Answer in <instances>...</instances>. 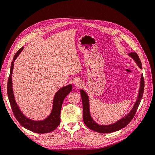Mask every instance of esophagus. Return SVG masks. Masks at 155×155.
<instances>
[{
  "instance_id": "34e87169",
  "label": "esophagus",
  "mask_w": 155,
  "mask_h": 155,
  "mask_svg": "<svg viewBox=\"0 0 155 155\" xmlns=\"http://www.w3.org/2000/svg\"><path fill=\"white\" fill-rule=\"evenodd\" d=\"M74 85L76 87H81L82 85H83V82L81 80H80V79H76V80L74 81Z\"/></svg>"
}]
</instances>
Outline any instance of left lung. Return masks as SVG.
Listing matches in <instances>:
<instances>
[{
  "label": "left lung",
  "mask_w": 155,
  "mask_h": 155,
  "mask_svg": "<svg viewBox=\"0 0 155 155\" xmlns=\"http://www.w3.org/2000/svg\"><path fill=\"white\" fill-rule=\"evenodd\" d=\"M127 55L134 60V61L137 63L138 67L140 68H142L141 61H140L138 55L135 51L128 54ZM143 90L144 79L143 77V74H141V78H140V87L138 91V93L137 97L131 110L127 114H125L124 117H122V118H120L118 121H115L114 123L109 125H101L96 122L91 116L90 109V100H89V96L88 94L83 89H80V94L83 103V118L84 123L87 126L88 128L100 133H110L123 129L126 125H127L130 121L133 120L140 104V101L142 100Z\"/></svg>",
  "instance_id": "obj_1"
}]
</instances>
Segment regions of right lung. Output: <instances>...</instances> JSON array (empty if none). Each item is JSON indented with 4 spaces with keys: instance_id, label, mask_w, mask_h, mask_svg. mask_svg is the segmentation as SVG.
I'll return each instance as SVG.
<instances>
[{
    "instance_id": "1",
    "label": "right lung",
    "mask_w": 155,
    "mask_h": 155,
    "mask_svg": "<svg viewBox=\"0 0 155 155\" xmlns=\"http://www.w3.org/2000/svg\"><path fill=\"white\" fill-rule=\"evenodd\" d=\"M23 49H24V46L17 51V52L14 55V58L12 62L10 74V76L8 78L7 87L8 99L10 101L14 116L18 121V123L23 127L35 133H48L55 130L60 124V114L63 102L65 97L72 90V85L69 84L68 85L61 88L55 93L53 99L52 108H51L50 114L46 118L41 120H34L28 118L25 114H23L19 106L17 104L15 99V96H14L12 83V74L14 68V61H15Z\"/></svg>"
}]
</instances>
